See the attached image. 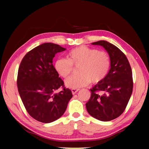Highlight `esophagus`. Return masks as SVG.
Returning <instances> with one entry per match:
<instances>
[{"instance_id": "esophagus-1", "label": "esophagus", "mask_w": 149, "mask_h": 149, "mask_svg": "<svg viewBox=\"0 0 149 149\" xmlns=\"http://www.w3.org/2000/svg\"><path fill=\"white\" fill-rule=\"evenodd\" d=\"M79 91V89H72V94L73 95H75V93H76L77 92H78Z\"/></svg>"}]
</instances>
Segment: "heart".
<instances>
[{
	"label": "heart",
	"instance_id": "obj_1",
	"mask_svg": "<svg viewBox=\"0 0 149 149\" xmlns=\"http://www.w3.org/2000/svg\"><path fill=\"white\" fill-rule=\"evenodd\" d=\"M68 58H58L55 62L56 72L62 77L68 78L78 66L79 74L70 77L65 81L68 87L79 89L87 86L91 81L98 84L107 76L111 66L109 54L104 50H98L87 46H79L70 50Z\"/></svg>",
	"mask_w": 149,
	"mask_h": 149
}]
</instances>
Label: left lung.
<instances>
[{
	"label": "left lung",
	"mask_w": 149,
	"mask_h": 149,
	"mask_svg": "<svg viewBox=\"0 0 149 149\" xmlns=\"http://www.w3.org/2000/svg\"><path fill=\"white\" fill-rule=\"evenodd\" d=\"M101 45L111 58L107 76L90 91L91 97L86 103L89 114L96 119L108 122L119 117L125 110L133 91L132 68L125 54L106 41L93 42Z\"/></svg>",
	"instance_id": "1"
}]
</instances>
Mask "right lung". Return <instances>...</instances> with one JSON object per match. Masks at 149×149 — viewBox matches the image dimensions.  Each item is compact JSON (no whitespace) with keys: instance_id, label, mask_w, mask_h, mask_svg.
Segmentation results:
<instances>
[{"instance_id":"1","label":"right lung","mask_w":149,"mask_h":149,"mask_svg":"<svg viewBox=\"0 0 149 149\" xmlns=\"http://www.w3.org/2000/svg\"><path fill=\"white\" fill-rule=\"evenodd\" d=\"M65 50L46 42L29 51L20 63L17 77L19 94L28 114L40 122L50 123L60 118L73 97L52 65L55 54ZM59 88L62 90L55 93Z\"/></svg>"}]
</instances>
